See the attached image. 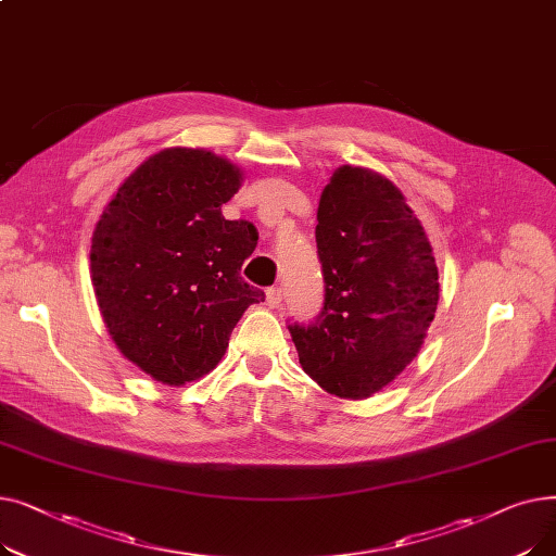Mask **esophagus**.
I'll list each match as a JSON object with an SVG mask.
<instances>
[{
  "mask_svg": "<svg viewBox=\"0 0 556 556\" xmlns=\"http://www.w3.org/2000/svg\"><path fill=\"white\" fill-rule=\"evenodd\" d=\"M266 304L270 308H277L281 304V288H268L266 290Z\"/></svg>",
  "mask_w": 556,
  "mask_h": 556,
  "instance_id": "34e87169",
  "label": "esophagus"
}]
</instances>
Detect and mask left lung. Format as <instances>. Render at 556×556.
I'll use <instances>...</instances> for the list:
<instances>
[{
  "instance_id": "8db88e82",
  "label": "left lung",
  "mask_w": 556,
  "mask_h": 556,
  "mask_svg": "<svg viewBox=\"0 0 556 556\" xmlns=\"http://www.w3.org/2000/svg\"><path fill=\"white\" fill-rule=\"evenodd\" d=\"M315 241L325 308L288 331L319 388L367 399L421 352L440 302L432 245L396 185L349 164L319 195Z\"/></svg>"
}]
</instances>
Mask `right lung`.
I'll use <instances>...</instances> for the list:
<instances>
[{
    "instance_id": "obj_1",
    "label": "right lung",
    "mask_w": 556,
    "mask_h": 556,
    "mask_svg": "<svg viewBox=\"0 0 556 556\" xmlns=\"http://www.w3.org/2000/svg\"><path fill=\"white\" fill-rule=\"evenodd\" d=\"M243 178L212 151L164 149L128 175L94 227L90 273L108 333L164 386L210 374L266 298L241 277L256 227L220 212Z\"/></svg>"
}]
</instances>
